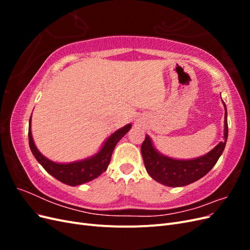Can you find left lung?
Masks as SVG:
<instances>
[{
	"label": "left lung",
	"mask_w": 250,
	"mask_h": 250,
	"mask_svg": "<svg viewBox=\"0 0 250 250\" xmlns=\"http://www.w3.org/2000/svg\"><path fill=\"white\" fill-rule=\"evenodd\" d=\"M222 103L225 110L223 141L219 142L216 147L202 156L190 158V160H179V158L167 156L155 148L152 140L146 134L141 151L146 171L151 177L164 186L176 188L195 183L207 175L223 153L229 137L228 111L223 100Z\"/></svg>",
	"instance_id": "obj_1"
}]
</instances>
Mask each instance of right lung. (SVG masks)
<instances>
[{
    "instance_id": "right-lung-1",
    "label": "right lung",
    "mask_w": 250,
    "mask_h": 250,
    "mask_svg": "<svg viewBox=\"0 0 250 250\" xmlns=\"http://www.w3.org/2000/svg\"><path fill=\"white\" fill-rule=\"evenodd\" d=\"M31 118L32 117H30L29 120L28 138L29 146L32 154L50 175L71 187L80 186L88 183V181H92L95 178L99 177L103 172L106 171L110 163L113 149H115L118 142L130 130L132 126L129 123L110 134L102 144L99 151L92 156L72 163H56L42 155L40 152V150L36 148L31 132Z\"/></svg>"
}]
</instances>
